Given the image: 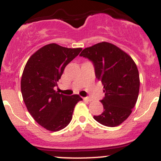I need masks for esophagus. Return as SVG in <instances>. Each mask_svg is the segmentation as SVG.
<instances>
[{"label": "esophagus", "mask_w": 161, "mask_h": 161, "mask_svg": "<svg viewBox=\"0 0 161 161\" xmlns=\"http://www.w3.org/2000/svg\"><path fill=\"white\" fill-rule=\"evenodd\" d=\"M83 99L86 101H88V102H91L92 101V98H89V97H85V98H83Z\"/></svg>", "instance_id": "34e87169"}]
</instances>
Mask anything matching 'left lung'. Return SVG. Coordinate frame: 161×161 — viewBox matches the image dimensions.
I'll use <instances>...</instances> for the list:
<instances>
[{"mask_svg": "<svg viewBox=\"0 0 161 161\" xmlns=\"http://www.w3.org/2000/svg\"><path fill=\"white\" fill-rule=\"evenodd\" d=\"M92 63L95 77L104 86L105 97L101 100L104 111L94 119L108 127H115L127 119L138 97L140 79L131 57L107 42L97 43L82 51Z\"/></svg>", "mask_w": 161, "mask_h": 161, "instance_id": "1", "label": "left lung"}]
</instances>
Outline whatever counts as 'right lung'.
Here are the masks:
<instances>
[{
    "instance_id": "1",
    "label": "right lung",
    "mask_w": 161,
    "mask_h": 161,
    "mask_svg": "<svg viewBox=\"0 0 161 161\" xmlns=\"http://www.w3.org/2000/svg\"><path fill=\"white\" fill-rule=\"evenodd\" d=\"M81 50L48 44L32 55L24 67L20 82L23 99L33 119L50 131L66 128L75 105L82 100L78 95L69 96L54 90L65 67Z\"/></svg>"
}]
</instances>
